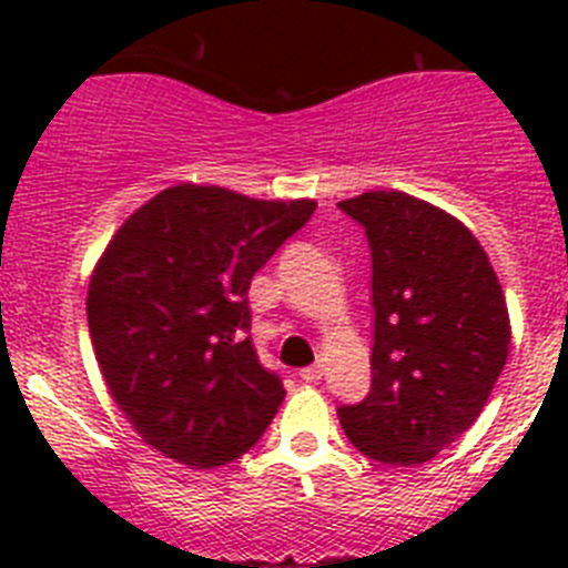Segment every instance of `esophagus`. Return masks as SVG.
<instances>
[{
  "label": "esophagus",
  "mask_w": 568,
  "mask_h": 568,
  "mask_svg": "<svg viewBox=\"0 0 568 568\" xmlns=\"http://www.w3.org/2000/svg\"><path fill=\"white\" fill-rule=\"evenodd\" d=\"M298 375H301V381H310V384H315V381L324 378V366L313 364V366H307V369H301Z\"/></svg>",
  "instance_id": "obj_1"
}]
</instances>
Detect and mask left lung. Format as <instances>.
Listing matches in <instances>:
<instances>
[{"mask_svg": "<svg viewBox=\"0 0 568 568\" xmlns=\"http://www.w3.org/2000/svg\"><path fill=\"white\" fill-rule=\"evenodd\" d=\"M373 253V386L338 406L366 458L415 466L475 424L509 355L504 290L478 239L400 190L338 202Z\"/></svg>", "mask_w": 568, "mask_h": 568, "instance_id": "left-lung-1", "label": "left lung"}]
</instances>
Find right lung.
Here are the masks:
<instances>
[{
    "label": "right lung",
    "mask_w": 568,
    "mask_h": 568,
    "mask_svg": "<svg viewBox=\"0 0 568 568\" xmlns=\"http://www.w3.org/2000/svg\"><path fill=\"white\" fill-rule=\"evenodd\" d=\"M313 210L175 184L110 239L90 275V341L124 418L164 458L230 464L278 413L284 384L244 335L247 290Z\"/></svg>",
    "instance_id": "1"
}]
</instances>
